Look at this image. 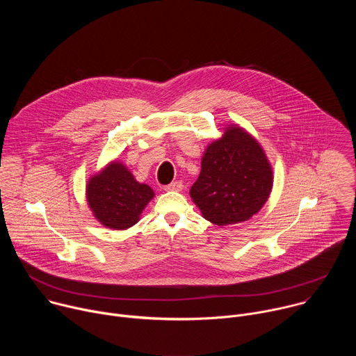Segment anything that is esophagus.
Returning a JSON list of instances; mask_svg holds the SVG:
<instances>
[{"instance_id":"1","label":"esophagus","mask_w":356,"mask_h":356,"mask_svg":"<svg viewBox=\"0 0 356 356\" xmlns=\"http://www.w3.org/2000/svg\"><path fill=\"white\" fill-rule=\"evenodd\" d=\"M163 190H166V191H180V190H183V183L180 180L172 181L170 184L163 186Z\"/></svg>"}]
</instances>
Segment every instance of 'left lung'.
I'll use <instances>...</instances> for the list:
<instances>
[{
    "label": "left lung",
    "instance_id": "obj_1",
    "mask_svg": "<svg viewBox=\"0 0 356 356\" xmlns=\"http://www.w3.org/2000/svg\"><path fill=\"white\" fill-rule=\"evenodd\" d=\"M272 183V169L259 143L241 128L229 127L207 147L190 195L206 220L228 225L257 214Z\"/></svg>",
    "mask_w": 356,
    "mask_h": 356
}]
</instances>
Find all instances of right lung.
<instances>
[{"label": "right lung", "mask_w": 356, "mask_h": 356, "mask_svg": "<svg viewBox=\"0 0 356 356\" xmlns=\"http://www.w3.org/2000/svg\"><path fill=\"white\" fill-rule=\"evenodd\" d=\"M154 190L138 183L118 162L90 179L87 200L95 218L108 228L125 229L136 224Z\"/></svg>", "instance_id": "1"}]
</instances>
